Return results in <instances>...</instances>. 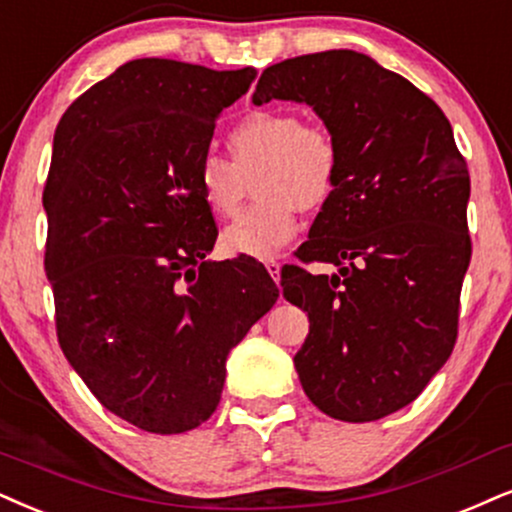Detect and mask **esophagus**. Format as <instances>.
Wrapping results in <instances>:
<instances>
[{
  "instance_id": "obj_1",
  "label": "esophagus",
  "mask_w": 512,
  "mask_h": 512,
  "mask_svg": "<svg viewBox=\"0 0 512 512\" xmlns=\"http://www.w3.org/2000/svg\"><path fill=\"white\" fill-rule=\"evenodd\" d=\"M280 263H277V261H266V270H268V273H270V277H273V280L277 282V280H280Z\"/></svg>"
}]
</instances>
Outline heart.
Segmentation results:
<instances>
[{
    "mask_svg": "<svg viewBox=\"0 0 512 512\" xmlns=\"http://www.w3.org/2000/svg\"><path fill=\"white\" fill-rule=\"evenodd\" d=\"M232 163L206 154L197 166L204 204L230 218L242 206L246 178L258 175L261 201L223 232V249L232 256L266 261L296 235L299 206L320 208L330 199L337 175V151L325 132L306 128L292 111H254L227 135Z\"/></svg>",
    "mask_w": 512,
    "mask_h": 512,
    "instance_id": "heart-1",
    "label": "heart"
}]
</instances>
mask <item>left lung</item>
<instances>
[{
  "label": "left lung",
  "instance_id": "8db88e82",
  "mask_svg": "<svg viewBox=\"0 0 512 512\" xmlns=\"http://www.w3.org/2000/svg\"><path fill=\"white\" fill-rule=\"evenodd\" d=\"M251 99L308 104L337 151L330 199L296 251L337 270L282 273L311 323L294 356L301 387L334 420H380L418 399L456 344L470 175L449 118L353 49L275 63Z\"/></svg>",
  "mask_w": 512,
  "mask_h": 512
}]
</instances>
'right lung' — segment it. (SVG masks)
Instances as JSON below:
<instances>
[{"mask_svg": "<svg viewBox=\"0 0 512 512\" xmlns=\"http://www.w3.org/2000/svg\"><path fill=\"white\" fill-rule=\"evenodd\" d=\"M256 68L135 59L68 106L44 185L56 334L99 403L154 434L216 410L227 353L280 296L254 258L211 261L197 166Z\"/></svg>", "mask_w": 512, "mask_h": 512, "instance_id": "1", "label": "right lung"}]
</instances>
